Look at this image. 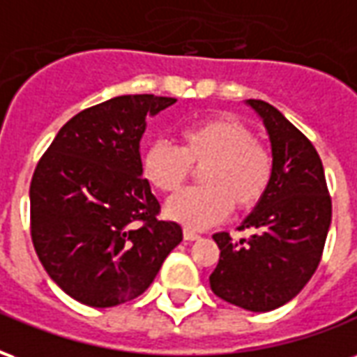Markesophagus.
Here are the masks:
<instances>
[{
    "label": "esophagus",
    "instance_id": "1",
    "mask_svg": "<svg viewBox=\"0 0 357 357\" xmlns=\"http://www.w3.org/2000/svg\"><path fill=\"white\" fill-rule=\"evenodd\" d=\"M183 237H185V241H197V239H201V235H199V233L191 231V229H183Z\"/></svg>",
    "mask_w": 357,
    "mask_h": 357
}]
</instances>
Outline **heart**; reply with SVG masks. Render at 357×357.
I'll return each mask as SVG.
<instances>
[{"instance_id": "1", "label": "heart", "mask_w": 357, "mask_h": 357, "mask_svg": "<svg viewBox=\"0 0 357 357\" xmlns=\"http://www.w3.org/2000/svg\"><path fill=\"white\" fill-rule=\"evenodd\" d=\"M179 143L153 139L141 155L151 185L174 193L202 166L199 181L166 202V214L195 229L222 222L231 208L250 210L262 201L273 178V156L241 118L222 112L181 128Z\"/></svg>"}]
</instances>
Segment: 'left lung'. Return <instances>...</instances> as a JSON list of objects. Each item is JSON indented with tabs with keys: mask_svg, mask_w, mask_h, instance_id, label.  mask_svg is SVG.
I'll return each mask as SVG.
<instances>
[{
	"mask_svg": "<svg viewBox=\"0 0 357 357\" xmlns=\"http://www.w3.org/2000/svg\"><path fill=\"white\" fill-rule=\"evenodd\" d=\"M271 141L273 178L231 239L216 233L220 262L210 289L225 302L250 312L283 306L312 279L331 225V197L321 158L298 128L269 102L248 99Z\"/></svg>",
	"mask_w": 357,
	"mask_h": 357,
	"instance_id": "obj_1",
	"label": "left lung"
}]
</instances>
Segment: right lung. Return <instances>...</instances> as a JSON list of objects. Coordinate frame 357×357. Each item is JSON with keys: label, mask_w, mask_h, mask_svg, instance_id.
Returning <instances> with one entry per match:
<instances>
[{"label": "right lung", "mask_w": 357, "mask_h": 357, "mask_svg": "<svg viewBox=\"0 0 357 357\" xmlns=\"http://www.w3.org/2000/svg\"><path fill=\"white\" fill-rule=\"evenodd\" d=\"M174 97L120 95L70 118L43 153L30 183L36 255L63 291L110 307L147 291L183 239L141 178L145 118Z\"/></svg>", "instance_id": "add662e5"}]
</instances>
